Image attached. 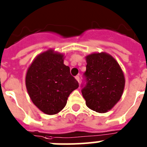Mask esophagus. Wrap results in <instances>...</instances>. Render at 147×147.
Listing matches in <instances>:
<instances>
[{
    "instance_id": "esophagus-1",
    "label": "esophagus",
    "mask_w": 147,
    "mask_h": 147,
    "mask_svg": "<svg viewBox=\"0 0 147 147\" xmlns=\"http://www.w3.org/2000/svg\"><path fill=\"white\" fill-rule=\"evenodd\" d=\"M75 79H76V80H78V82H80V77L78 76V75H77V76H75Z\"/></svg>"
}]
</instances>
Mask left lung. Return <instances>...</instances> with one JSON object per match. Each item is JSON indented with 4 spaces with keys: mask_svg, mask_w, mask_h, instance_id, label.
Returning <instances> with one entry per match:
<instances>
[{
    "mask_svg": "<svg viewBox=\"0 0 147 147\" xmlns=\"http://www.w3.org/2000/svg\"><path fill=\"white\" fill-rule=\"evenodd\" d=\"M86 83L81 92L86 106L96 112L110 110L120 99L125 86L123 72L117 61L106 53H92L86 57Z\"/></svg>",
    "mask_w": 147,
    "mask_h": 147,
    "instance_id": "left-lung-1",
    "label": "left lung"
}]
</instances>
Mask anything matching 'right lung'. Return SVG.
<instances>
[{"label": "right lung", "instance_id": "1", "mask_svg": "<svg viewBox=\"0 0 147 147\" xmlns=\"http://www.w3.org/2000/svg\"><path fill=\"white\" fill-rule=\"evenodd\" d=\"M26 87L34 105L47 115L66 106L69 94L79 84L64 64L63 55L49 50L38 55L28 68Z\"/></svg>", "mask_w": 147, "mask_h": 147}]
</instances>
